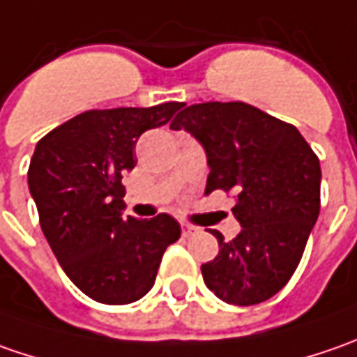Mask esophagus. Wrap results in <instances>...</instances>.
<instances>
[{"instance_id":"obj_1","label":"esophagus","mask_w":357,"mask_h":357,"mask_svg":"<svg viewBox=\"0 0 357 357\" xmlns=\"http://www.w3.org/2000/svg\"><path fill=\"white\" fill-rule=\"evenodd\" d=\"M181 230H183L185 236H190V234L197 232V227H192V225H188V222H181Z\"/></svg>"}]
</instances>
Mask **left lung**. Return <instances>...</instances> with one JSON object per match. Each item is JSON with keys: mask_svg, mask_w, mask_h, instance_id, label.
I'll use <instances>...</instances> for the list:
<instances>
[{"mask_svg": "<svg viewBox=\"0 0 357 357\" xmlns=\"http://www.w3.org/2000/svg\"><path fill=\"white\" fill-rule=\"evenodd\" d=\"M204 149L206 195L234 192L240 232L218 240V254L202 264L208 290L234 306H252L280 292L292 278L320 214V160L294 125L252 105L199 103L171 123Z\"/></svg>", "mask_w": 357, "mask_h": 357, "instance_id": "1", "label": "left lung"}]
</instances>
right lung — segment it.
Wrapping results in <instances>:
<instances>
[{"instance_id": "right-lung-1", "label": "right lung", "mask_w": 357, "mask_h": 357, "mask_svg": "<svg viewBox=\"0 0 357 357\" xmlns=\"http://www.w3.org/2000/svg\"><path fill=\"white\" fill-rule=\"evenodd\" d=\"M185 103L85 111L35 146L27 183L41 230L69 280L101 304L143 298L167 246L181 236L169 214L123 218V174L135 169L144 130L167 125Z\"/></svg>"}]
</instances>
